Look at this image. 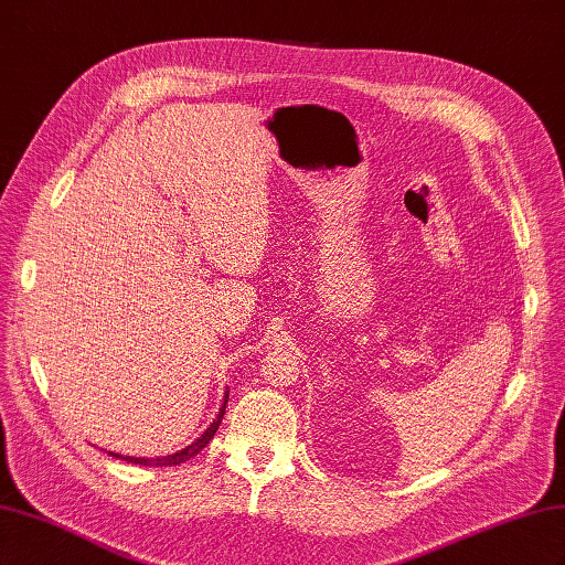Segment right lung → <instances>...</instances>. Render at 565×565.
I'll list each match as a JSON object with an SVG mask.
<instances>
[{
    "mask_svg": "<svg viewBox=\"0 0 565 565\" xmlns=\"http://www.w3.org/2000/svg\"><path fill=\"white\" fill-rule=\"evenodd\" d=\"M226 403H228V391H226V396H224V403H221V407H218L216 419L207 426V429H204V431L200 434V438H195V440L191 443V446H185L183 450H177V452L164 455V457H131V455H117V452H110V450H108V455L115 457V459H125L127 465H141V467H179V465H183V461L195 457V455L214 438L221 419H224V415H226Z\"/></svg>",
    "mask_w": 565,
    "mask_h": 565,
    "instance_id": "right-lung-1",
    "label": "right lung"
}]
</instances>
